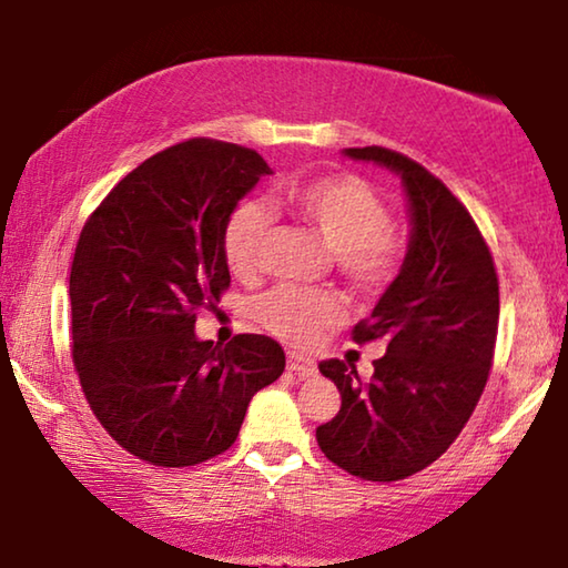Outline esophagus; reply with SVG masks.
Masks as SVG:
<instances>
[{
	"mask_svg": "<svg viewBox=\"0 0 568 568\" xmlns=\"http://www.w3.org/2000/svg\"><path fill=\"white\" fill-rule=\"evenodd\" d=\"M287 369L295 372V375H301V377H308L316 372V362H313L311 357H303V354H298V352H291L287 354Z\"/></svg>",
	"mask_w": 568,
	"mask_h": 568,
	"instance_id": "1",
	"label": "esophagus"
}]
</instances>
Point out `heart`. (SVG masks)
Returning <instances> with one entry per match:
<instances>
[{
	"mask_svg": "<svg viewBox=\"0 0 568 568\" xmlns=\"http://www.w3.org/2000/svg\"><path fill=\"white\" fill-rule=\"evenodd\" d=\"M281 206L303 230L332 250L334 270L362 298L385 293L408 260V240L393 226V209L375 185L357 173H328L293 183ZM273 234V216L255 201L234 206L222 226V255L234 277H260L262 255ZM344 303L326 287L283 285L257 303V321L285 344L308 346L334 326Z\"/></svg>",
	"mask_w": 568,
	"mask_h": 568,
	"instance_id": "heart-1",
	"label": "heart"
}]
</instances>
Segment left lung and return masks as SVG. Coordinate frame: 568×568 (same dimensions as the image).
<instances>
[{
    "mask_svg": "<svg viewBox=\"0 0 568 568\" xmlns=\"http://www.w3.org/2000/svg\"><path fill=\"white\" fill-rule=\"evenodd\" d=\"M346 155L400 173L413 234L403 273L352 328L357 344H387L369 383L342 359L318 365L342 408L316 442L354 477L397 481L434 464L477 408L495 359L500 283L479 226L442 178L387 148Z\"/></svg>",
    "mask_w": 568,
    "mask_h": 568,
    "instance_id": "obj_1",
    "label": "left lung"
}]
</instances>
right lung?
<instances>
[{
    "instance_id": "right-lung-1",
    "label": "right lung",
    "mask_w": 568,
    "mask_h": 568,
    "mask_svg": "<svg viewBox=\"0 0 568 568\" xmlns=\"http://www.w3.org/2000/svg\"><path fill=\"white\" fill-rule=\"evenodd\" d=\"M270 165L257 150L191 138L126 173L83 224L71 265V357L106 434L155 467H193L240 436L252 395L275 383V338L199 342L230 267L222 226Z\"/></svg>"
}]
</instances>
